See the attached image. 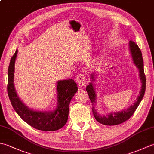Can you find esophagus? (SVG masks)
I'll list each match as a JSON object with an SVG mask.
<instances>
[{
	"mask_svg": "<svg viewBox=\"0 0 154 154\" xmlns=\"http://www.w3.org/2000/svg\"><path fill=\"white\" fill-rule=\"evenodd\" d=\"M76 82L79 86L85 85L86 83V78L85 75L83 73H79L77 76Z\"/></svg>",
	"mask_w": 154,
	"mask_h": 154,
	"instance_id": "1",
	"label": "esophagus"
}]
</instances>
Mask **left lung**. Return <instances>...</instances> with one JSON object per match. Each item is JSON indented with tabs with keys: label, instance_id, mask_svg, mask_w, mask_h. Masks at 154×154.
Masks as SVG:
<instances>
[{
	"label": "left lung",
	"instance_id": "left-lung-1",
	"mask_svg": "<svg viewBox=\"0 0 154 154\" xmlns=\"http://www.w3.org/2000/svg\"><path fill=\"white\" fill-rule=\"evenodd\" d=\"M129 48L130 54H131L132 58L133 63L139 70V77L142 83L141 90L140 91L139 95L137 97L136 100L133 103V104H131L126 109L122 110L119 111V112H110L106 114H100L97 112L96 109L93 106L97 105L96 90L94 85V81H95V78H94L95 77V73H94V72L91 75L90 77L91 79V82L86 87V90L87 91L88 94H89L91 102L93 104L92 111L93 115L98 122L100 124H104V125H117V124H120L125 122L126 120H128L132 116V114L134 113L136 109L139 106L140 102L142 101L143 95H144L146 91V79L144 74V70H143V61L142 52L139 47L138 46V45L136 44L132 41L129 42Z\"/></svg>",
	"mask_w": 154,
	"mask_h": 154
}]
</instances>
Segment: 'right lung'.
Wrapping results in <instances>:
<instances>
[{
    "instance_id": "right-lung-1",
    "label": "right lung",
    "mask_w": 154,
    "mask_h": 154,
    "mask_svg": "<svg viewBox=\"0 0 154 154\" xmlns=\"http://www.w3.org/2000/svg\"><path fill=\"white\" fill-rule=\"evenodd\" d=\"M18 50L12 57L8 69V94L12 105L19 116L35 129L43 131H55L66 124L71 100L78 87L73 79L60 80L57 82V106L53 110H36L27 106L20 99L14 87L15 61Z\"/></svg>"
}]
</instances>
